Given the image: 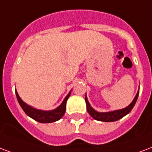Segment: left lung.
Returning a JSON list of instances; mask_svg holds the SVG:
<instances>
[{"label": "left lung", "instance_id": "1", "mask_svg": "<svg viewBox=\"0 0 152 152\" xmlns=\"http://www.w3.org/2000/svg\"><path fill=\"white\" fill-rule=\"evenodd\" d=\"M139 91L137 92V94L135 96V99H133V101L131 103L129 106H127V107H125L124 109L117 110V111H114V112H98L96 111H95L92 107L90 106L87 96H85V101H86L87 104V111L89 113V115H91V117L95 119V120H98V121H103V122H114L116 120H120L124 116H125L126 115L128 114L129 112L132 111L133 107L135 106V103L137 101L138 96H139Z\"/></svg>", "mask_w": 152, "mask_h": 152}]
</instances>
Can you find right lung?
Instances as JSON below:
<instances>
[{"label":"right lung","instance_id":"right-lung-1","mask_svg":"<svg viewBox=\"0 0 152 152\" xmlns=\"http://www.w3.org/2000/svg\"><path fill=\"white\" fill-rule=\"evenodd\" d=\"M71 94V91L68 93V95L65 97V99H64L63 103L59 106V107L55 110L53 111H41V110H37L33 108V107H30L28 105L25 104V102L23 101L20 96L17 94V91H16V96H17V100L19 102L20 107L22 109L24 110V112L29 116L32 118L33 120L40 123H53L55 121H57L61 117L63 116L66 110V102L68 100V97Z\"/></svg>","mask_w":152,"mask_h":152}]
</instances>
